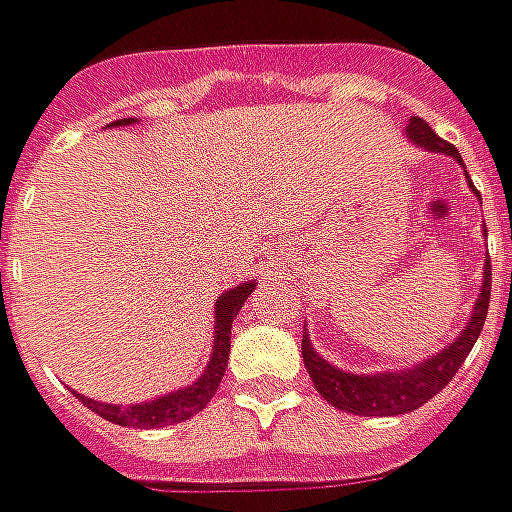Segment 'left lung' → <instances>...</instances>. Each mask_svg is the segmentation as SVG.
Returning a JSON list of instances; mask_svg holds the SVG:
<instances>
[{
  "mask_svg": "<svg viewBox=\"0 0 512 512\" xmlns=\"http://www.w3.org/2000/svg\"><path fill=\"white\" fill-rule=\"evenodd\" d=\"M404 136L410 139V145L430 150V153L450 156L464 168L459 150L453 148L450 142L439 139L430 130V125L419 116H413L407 122ZM464 179H467V185L473 187L467 170H464ZM473 193H476V187H473ZM484 236H487V230H484ZM482 276L479 299L470 310V319L464 322L462 333L444 350H439L436 356H427L424 362L404 367V370H382V373H350V370H342V367L322 359V353H316L305 327V333H302V359H305L307 373L316 384L319 396L327 404L339 407L344 413H353V416H399V413L419 410L424 402H430L439 390H444V384L456 376V370L462 367L467 353L473 350V344L482 333L484 319H487V305H490V276H493L490 259H484Z\"/></svg>",
  "mask_w": 512,
  "mask_h": 512,
  "instance_id": "left-lung-1",
  "label": "left lung"
}]
</instances>
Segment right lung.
Returning a JSON list of instances; mask_svg holds the SVG:
<instances>
[{
	"label": "right lung",
	"instance_id": "right-lung-1",
	"mask_svg": "<svg viewBox=\"0 0 512 512\" xmlns=\"http://www.w3.org/2000/svg\"><path fill=\"white\" fill-rule=\"evenodd\" d=\"M136 119H116L110 122L108 128H125L133 125ZM256 282H242V285L230 287L222 296H216V322H213V350H210V362H207L205 373L187 387L179 390H170L165 396H156L150 402L142 404H108L88 399L82 393L79 402L90 407L93 413H99L102 419H108L113 424H122V427H139V430H148V427H162V424H179L190 419L193 413H199L216 393V387L222 382L227 367V356H230V327H233V316L242 310L245 299L253 293Z\"/></svg>",
	"mask_w": 512,
	"mask_h": 512
}]
</instances>
